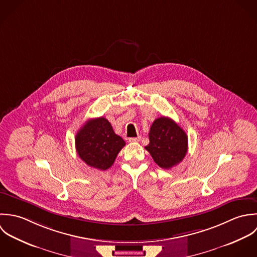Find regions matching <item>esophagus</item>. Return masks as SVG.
I'll use <instances>...</instances> for the list:
<instances>
[{
	"label": "esophagus",
	"mask_w": 257,
	"mask_h": 257,
	"mask_svg": "<svg viewBox=\"0 0 257 257\" xmlns=\"http://www.w3.org/2000/svg\"><path fill=\"white\" fill-rule=\"evenodd\" d=\"M140 139H141L140 136H138V137H132V138H129V142H130V143H136V142H139Z\"/></svg>",
	"instance_id": "34e87169"
}]
</instances>
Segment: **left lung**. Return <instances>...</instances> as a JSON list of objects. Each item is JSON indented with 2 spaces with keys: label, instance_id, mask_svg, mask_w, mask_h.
<instances>
[{
  "label": "left lung",
  "instance_id": "8db88e82",
  "mask_svg": "<svg viewBox=\"0 0 257 257\" xmlns=\"http://www.w3.org/2000/svg\"><path fill=\"white\" fill-rule=\"evenodd\" d=\"M149 140L150 143L145 149L163 169L178 165L188 152L186 132L169 117L163 116L155 120L150 128Z\"/></svg>",
  "mask_w": 257,
  "mask_h": 257
}]
</instances>
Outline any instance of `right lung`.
<instances>
[{
	"label": "right lung",
	"instance_id": "1",
	"mask_svg": "<svg viewBox=\"0 0 257 257\" xmlns=\"http://www.w3.org/2000/svg\"><path fill=\"white\" fill-rule=\"evenodd\" d=\"M125 141L115 134L109 121L99 117L88 120L75 136V147L80 159L88 166L105 171L109 169Z\"/></svg>",
	"mask_w": 257,
	"mask_h": 257
}]
</instances>
